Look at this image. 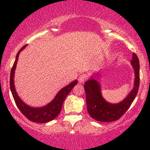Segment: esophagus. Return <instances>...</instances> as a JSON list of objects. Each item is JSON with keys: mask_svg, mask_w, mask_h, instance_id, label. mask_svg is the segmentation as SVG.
I'll list each match as a JSON object with an SVG mask.
<instances>
[{"mask_svg": "<svg viewBox=\"0 0 150 150\" xmlns=\"http://www.w3.org/2000/svg\"><path fill=\"white\" fill-rule=\"evenodd\" d=\"M87 75H85V74H82V75H81L80 77H79L78 78V82H80V84H83L85 83V82L86 81V80L87 79Z\"/></svg>", "mask_w": 150, "mask_h": 150, "instance_id": "esophagus-1", "label": "esophagus"}]
</instances>
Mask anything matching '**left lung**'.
Returning a JSON list of instances; mask_svg holds the SVG:
<instances>
[{
  "label": "left lung",
  "mask_w": 150,
  "mask_h": 150,
  "mask_svg": "<svg viewBox=\"0 0 150 150\" xmlns=\"http://www.w3.org/2000/svg\"><path fill=\"white\" fill-rule=\"evenodd\" d=\"M135 71L134 87L125 99L118 104H111L103 98L101 86L95 79L91 77L85 83L87 111L92 118L97 121L111 122L117 120L128 111L138 92L140 85V62L133 53L130 61Z\"/></svg>",
  "instance_id": "1"
}]
</instances>
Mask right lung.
I'll return each instance as SVG.
<instances>
[{"label": "right lung", "mask_w": 150, "mask_h": 150, "mask_svg": "<svg viewBox=\"0 0 150 150\" xmlns=\"http://www.w3.org/2000/svg\"><path fill=\"white\" fill-rule=\"evenodd\" d=\"M26 46H27V45L24 46L23 47L20 49V51H18V53H17L15 63L11 69V72H10V89H11L12 94H13V97L14 98V100L17 106L18 107L19 110L21 111L22 114L27 119L31 120V121L36 122V123H47V122H49L54 119L59 114L60 112H61L62 106H63V103L65 100V97L68 96V94L70 92L72 89L77 85V80L73 81L71 83H70L69 85H67L66 87L61 89L58 92V94H56L54 99L46 105V106H44L43 107L40 108H34L31 107V106L25 104L20 99V98L18 97L16 90H15L14 85V75L15 68H16L17 63H18L19 55H20V53L21 52V51L25 49Z\"/></svg>", "instance_id": "add662e5"}]
</instances>
